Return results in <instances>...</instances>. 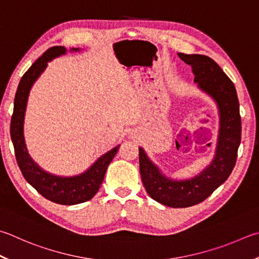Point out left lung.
<instances>
[{
	"instance_id": "1",
	"label": "left lung",
	"mask_w": 259,
	"mask_h": 259,
	"mask_svg": "<svg viewBox=\"0 0 259 259\" xmlns=\"http://www.w3.org/2000/svg\"><path fill=\"white\" fill-rule=\"evenodd\" d=\"M191 65L194 81L215 102L220 129L214 158L203 171L190 179L176 180L163 175L139 147V168L144 187L154 200L168 207L182 208L199 204L231 175L241 142V117L236 87L214 60L200 54L178 53Z\"/></svg>"
}]
</instances>
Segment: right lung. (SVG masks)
<instances>
[{"label": "right lung", "instance_id": "right-lung-1", "mask_svg": "<svg viewBox=\"0 0 259 259\" xmlns=\"http://www.w3.org/2000/svg\"><path fill=\"white\" fill-rule=\"evenodd\" d=\"M80 49H71L70 52H78ZM67 53L63 46H54L37 59L31 67L23 74L16 93L13 114L11 117L10 135L15 147L17 163L27 182L39 194L53 203L61 205H76L92 199L104 179L107 166L119 150L120 145L103 154L94 162L91 167L80 175L73 177H61L52 175L43 170L28 154L23 136V122L30 89L40 77L48 63L58 56Z\"/></svg>", "mask_w": 259, "mask_h": 259}]
</instances>
